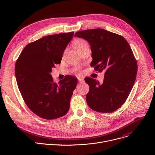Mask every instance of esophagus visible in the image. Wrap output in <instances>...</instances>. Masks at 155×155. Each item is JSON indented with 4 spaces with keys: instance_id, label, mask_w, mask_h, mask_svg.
I'll list each match as a JSON object with an SVG mask.
<instances>
[{
    "instance_id": "1",
    "label": "esophagus",
    "mask_w": 155,
    "mask_h": 155,
    "mask_svg": "<svg viewBox=\"0 0 155 155\" xmlns=\"http://www.w3.org/2000/svg\"><path fill=\"white\" fill-rule=\"evenodd\" d=\"M78 81H79L80 83H83V82H84V78H83L78 77Z\"/></svg>"
}]
</instances>
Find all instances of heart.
<instances>
[{
	"label": "heart",
	"mask_w": 155,
	"mask_h": 155,
	"mask_svg": "<svg viewBox=\"0 0 155 155\" xmlns=\"http://www.w3.org/2000/svg\"><path fill=\"white\" fill-rule=\"evenodd\" d=\"M73 45H74V48H75L76 50H78L81 48L88 46L87 43L83 39H77V40H75L73 43ZM74 71H75L76 74H80V68H77Z\"/></svg>",
	"instance_id": "heart-1"
}]
</instances>
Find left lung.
Instances as JSON below:
<instances>
[{
  "instance_id": "1",
  "label": "left lung",
  "mask_w": 155,
  "mask_h": 155,
  "mask_svg": "<svg viewBox=\"0 0 155 155\" xmlns=\"http://www.w3.org/2000/svg\"><path fill=\"white\" fill-rule=\"evenodd\" d=\"M75 36L89 43L91 67L105 71L102 83L90 77L84 79L90 87L86 96L88 106L99 112L115 111L129 95L137 72V61L128 42L121 35L102 29L79 31Z\"/></svg>"
}]
</instances>
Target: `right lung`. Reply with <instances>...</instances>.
Instances as JSON below:
<instances>
[{"label":"right lung","instance_id":"obj_1","mask_svg":"<svg viewBox=\"0 0 155 155\" xmlns=\"http://www.w3.org/2000/svg\"><path fill=\"white\" fill-rule=\"evenodd\" d=\"M74 34L47 35L30 43L16 62L15 73L21 96L31 111L43 119L63 117L69 110L77 78L67 75L56 83L51 72L61 63Z\"/></svg>","mask_w":155,"mask_h":155}]
</instances>
